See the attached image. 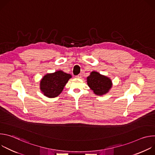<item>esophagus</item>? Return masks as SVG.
Listing matches in <instances>:
<instances>
[{"label":"esophagus","mask_w":155,"mask_h":155,"mask_svg":"<svg viewBox=\"0 0 155 155\" xmlns=\"http://www.w3.org/2000/svg\"><path fill=\"white\" fill-rule=\"evenodd\" d=\"M81 77H82V75H81V74H79V75H78L76 77H77V78H81Z\"/></svg>","instance_id":"obj_1"}]
</instances>
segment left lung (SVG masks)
Wrapping results in <instances>:
<instances>
[{
  "label": "left lung",
  "mask_w": 155,
  "mask_h": 155,
  "mask_svg": "<svg viewBox=\"0 0 155 155\" xmlns=\"http://www.w3.org/2000/svg\"><path fill=\"white\" fill-rule=\"evenodd\" d=\"M86 80L87 86L97 96L106 94L111 89L113 84L109 77L96 71H92Z\"/></svg>",
  "instance_id": "8db88e82"
}]
</instances>
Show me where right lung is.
Here are the masks:
<instances>
[{"label": "right lung", "mask_w": 155, "mask_h": 155, "mask_svg": "<svg viewBox=\"0 0 155 155\" xmlns=\"http://www.w3.org/2000/svg\"><path fill=\"white\" fill-rule=\"evenodd\" d=\"M72 78V75L62 71L44 75L40 81V89L41 93L47 97L54 98L58 96L63 91L64 87Z\"/></svg>", "instance_id": "1"}]
</instances>
